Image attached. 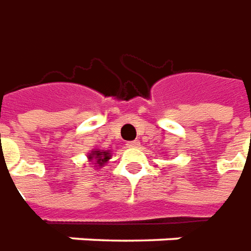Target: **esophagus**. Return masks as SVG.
Here are the masks:
<instances>
[{"label": "esophagus", "mask_w": 251, "mask_h": 251, "mask_svg": "<svg viewBox=\"0 0 251 251\" xmlns=\"http://www.w3.org/2000/svg\"><path fill=\"white\" fill-rule=\"evenodd\" d=\"M127 146H129V147H136V146H139V142L138 140H132V142H128Z\"/></svg>", "instance_id": "1"}]
</instances>
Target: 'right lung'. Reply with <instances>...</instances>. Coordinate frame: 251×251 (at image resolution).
Wrapping results in <instances>:
<instances>
[{"mask_svg": "<svg viewBox=\"0 0 251 251\" xmlns=\"http://www.w3.org/2000/svg\"><path fill=\"white\" fill-rule=\"evenodd\" d=\"M111 151L109 150H100V149H93L89 152L88 162L93 165L94 168L100 169L111 159Z\"/></svg>", "mask_w": 251, "mask_h": 251, "instance_id": "right-lung-1", "label": "right lung"}]
</instances>
